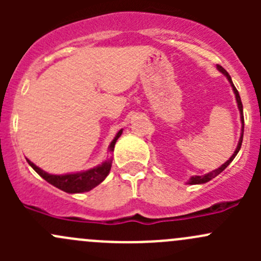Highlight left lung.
<instances>
[{
    "mask_svg": "<svg viewBox=\"0 0 261 261\" xmlns=\"http://www.w3.org/2000/svg\"><path fill=\"white\" fill-rule=\"evenodd\" d=\"M217 69L220 70V72L222 73L223 75H226L227 81L230 82L231 87H232L233 93H235V98H236V102H238L239 111H240V120H241V123H243V126H241V136H240V139H239V144H238V146H236V150H235V151H233V154L231 155V158L227 160V162L223 163V164L221 165L220 168H217V169H215V170H212V172L207 173V174H204V175H194V177H191V179L187 181V184H203V183H207V181H210L211 179H213V178H215V177H217V175L220 174L221 172H223V170H225L226 168H227L228 165H230V163L232 162L233 159H235V156H236V155H238L239 150H240L241 144H243V138H244V115H243V103H241L240 94H239L238 89H236L235 86H233L232 80H231L230 74H228V73L226 72V70L223 69L222 67H221V65H217Z\"/></svg>",
    "mask_w": 261,
    "mask_h": 261,
    "instance_id": "8db88e82",
    "label": "left lung"
}]
</instances>
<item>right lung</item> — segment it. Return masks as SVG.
I'll use <instances>...</instances> for the list:
<instances>
[{
  "mask_svg": "<svg viewBox=\"0 0 261 261\" xmlns=\"http://www.w3.org/2000/svg\"><path fill=\"white\" fill-rule=\"evenodd\" d=\"M121 134H122V128L116 134L115 139L110 144L109 150L110 151H114L115 144L117 141V139L120 138ZM28 160L29 165L40 175L41 178H44L48 183L51 186L57 187V188L62 189V191L67 192V193H83V192H88L91 189H93L94 187L98 186L99 183H102L106 177L109 175L110 170L112 167V159L105 160L102 164L97 165V167L91 168L88 170H83V172H77V173H68V174H49V173L44 172L43 169H40L39 167H36L33 162Z\"/></svg>",
  "mask_w": 261,
  "mask_h": 261,
  "instance_id": "1",
  "label": "right lung"
}]
</instances>
